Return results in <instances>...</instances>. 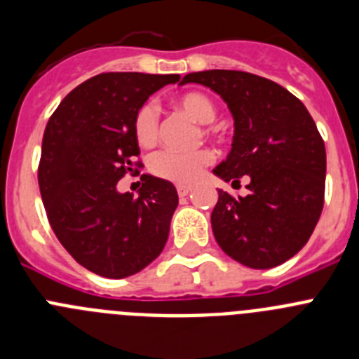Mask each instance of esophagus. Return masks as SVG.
I'll return each mask as SVG.
<instances>
[{
	"mask_svg": "<svg viewBox=\"0 0 359 359\" xmlns=\"http://www.w3.org/2000/svg\"><path fill=\"white\" fill-rule=\"evenodd\" d=\"M177 193H179V196H187L191 193V186H186V184H179V186H177Z\"/></svg>",
	"mask_w": 359,
	"mask_h": 359,
	"instance_id": "34e87169",
	"label": "esophagus"
}]
</instances>
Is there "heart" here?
I'll list each match as a JSON object with an SVG mask.
<instances>
[{
  "instance_id": "obj_1",
  "label": "heart",
  "mask_w": 359,
  "mask_h": 359,
  "mask_svg": "<svg viewBox=\"0 0 359 359\" xmlns=\"http://www.w3.org/2000/svg\"><path fill=\"white\" fill-rule=\"evenodd\" d=\"M177 109L195 120L196 123H212L216 118V106L207 95L198 92H189L175 99ZM134 136L142 147H152L159 136V118L152 104H143L136 111L133 122ZM214 156L210 150L196 152H172L163 150L150 159V172L156 177L175 184H193L202 177L203 170L212 163Z\"/></svg>"
}]
</instances>
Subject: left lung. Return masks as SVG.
<instances>
[{"mask_svg":"<svg viewBox=\"0 0 359 359\" xmlns=\"http://www.w3.org/2000/svg\"><path fill=\"white\" fill-rule=\"evenodd\" d=\"M225 100L233 118L232 150L212 173L250 180L246 196L217 191L212 232L226 255L253 269L292 259L308 243L324 205L326 147L304 104L271 79L241 70L184 76Z\"/></svg>","mask_w":359,"mask_h":359,"instance_id":"1","label":"left lung"}]
</instances>
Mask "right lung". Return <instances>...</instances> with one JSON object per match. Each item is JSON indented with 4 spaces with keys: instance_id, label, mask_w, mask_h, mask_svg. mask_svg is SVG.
Listing matches in <instances>:
<instances>
[{
    "instance_id": "right-lung-1",
    "label": "right lung",
    "mask_w": 359,
    "mask_h": 359,
    "mask_svg": "<svg viewBox=\"0 0 359 359\" xmlns=\"http://www.w3.org/2000/svg\"><path fill=\"white\" fill-rule=\"evenodd\" d=\"M177 81V74H99L60 102L43 130L39 186L51 229L76 262L99 276L140 273L168 241L175 186L143 173L134 198L116 184L140 154L134 115Z\"/></svg>"
}]
</instances>
